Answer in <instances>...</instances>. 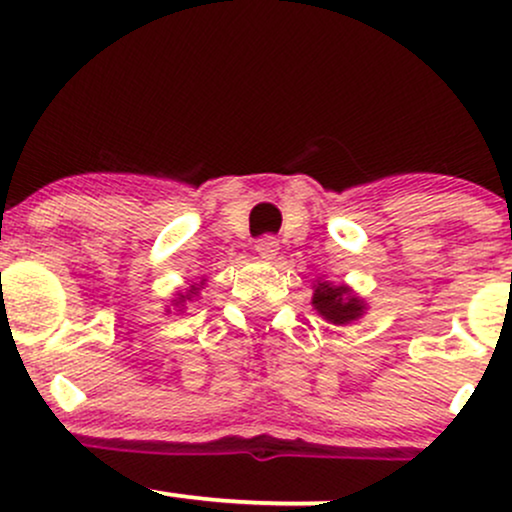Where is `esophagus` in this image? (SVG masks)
<instances>
[{"label":"esophagus","instance_id":"obj_1","mask_svg":"<svg viewBox=\"0 0 512 512\" xmlns=\"http://www.w3.org/2000/svg\"><path fill=\"white\" fill-rule=\"evenodd\" d=\"M255 250H257V255L262 257V260H272V257L276 255V250H279V240H276L274 236H264V238L257 240Z\"/></svg>","mask_w":512,"mask_h":512}]
</instances>
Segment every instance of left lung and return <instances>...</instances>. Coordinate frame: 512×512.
I'll use <instances>...</instances> for the list:
<instances>
[{"label": "left lung", "instance_id": "1", "mask_svg": "<svg viewBox=\"0 0 512 512\" xmlns=\"http://www.w3.org/2000/svg\"><path fill=\"white\" fill-rule=\"evenodd\" d=\"M315 310L332 325H349L358 320L366 310V303L349 291V286H334L330 281H320L313 293Z\"/></svg>", "mask_w": 512, "mask_h": 512}]
</instances>
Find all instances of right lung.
Segmentation results:
<instances>
[{
	"label": "right lung",
	"instance_id": "right-lung-1",
	"mask_svg": "<svg viewBox=\"0 0 512 512\" xmlns=\"http://www.w3.org/2000/svg\"><path fill=\"white\" fill-rule=\"evenodd\" d=\"M192 293H197V286H192V289H190V293H187V296H180V301H178V303H182V301H185V298H190V296H192Z\"/></svg>",
	"mask_w": 512,
	"mask_h": 512
}]
</instances>
